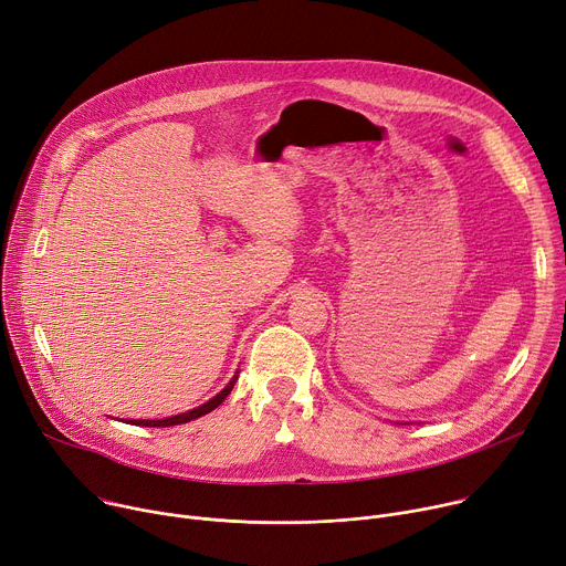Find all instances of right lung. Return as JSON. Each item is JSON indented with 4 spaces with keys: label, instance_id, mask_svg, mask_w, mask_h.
Segmentation results:
<instances>
[{
    "label": "right lung",
    "instance_id": "obj_1",
    "mask_svg": "<svg viewBox=\"0 0 566 566\" xmlns=\"http://www.w3.org/2000/svg\"><path fill=\"white\" fill-rule=\"evenodd\" d=\"M234 381H237V377L217 395V397H212L210 401H205L202 406H198V408H193V410H189V413H180V416H174V418H165V420H130V424H137V427H174V424H185V422H191V420H196V418H200V416H205V413H210V410H214L228 395H230V390H232V386H234Z\"/></svg>",
    "mask_w": 566,
    "mask_h": 566
}]
</instances>
